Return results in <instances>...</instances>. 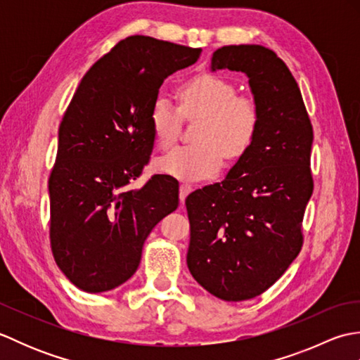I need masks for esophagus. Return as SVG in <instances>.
<instances>
[{
    "instance_id": "34e87169",
    "label": "esophagus",
    "mask_w": 360,
    "mask_h": 360,
    "mask_svg": "<svg viewBox=\"0 0 360 360\" xmlns=\"http://www.w3.org/2000/svg\"><path fill=\"white\" fill-rule=\"evenodd\" d=\"M192 190H193V187L190 184H181V187H179V200H181V202H184L187 195L192 192Z\"/></svg>"
}]
</instances>
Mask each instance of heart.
Wrapping results in <instances>:
<instances>
[{
	"label": "heart",
	"mask_w": 360,
	"mask_h": 360,
	"mask_svg": "<svg viewBox=\"0 0 360 360\" xmlns=\"http://www.w3.org/2000/svg\"><path fill=\"white\" fill-rule=\"evenodd\" d=\"M181 108L187 116H204L195 145L178 147L158 160V167L182 181L215 176L224 158L238 160L254 143L262 124V110L254 97L238 96L233 83L204 74L179 88ZM153 134L162 150L179 137L181 110L167 96H158L150 111Z\"/></svg>",
	"instance_id": "1"
}]
</instances>
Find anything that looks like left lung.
<instances>
[{
    "mask_svg": "<svg viewBox=\"0 0 360 360\" xmlns=\"http://www.w3.org/2000/svg\"><path fill=\"white\" fill-rule=\"evenodd\" d=\"M218 70L248 75L262 124L223 181L187 196V266L212 295L241 302L269 289L302 250L314 134L300 88L274 51L223 46L212 56Z\"/></svg>",
    "mask_w": 360,
    "mask_h": 360,
    "instance_id": "left-lung-1",
    "label": "left lung"
}]
</instances>
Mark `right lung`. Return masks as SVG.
Returning a JSON list of instances; mask_svg holds the SVG:
<instances>
[{
  "label": "right lung",
  "instance_id": "add662e5",
  "mask_svg": "<svg viewBox=\"0 0 360 360\" xmlns=\"http://www.w3.org/2000/svg\"><path fill=\"white\" fill-rule=\"evenodd\" d=\"M200 56V48L127 37L74 93L49 176V236L57 266L85 292H105L131 277L153 227L178 209L173 176L131 186L155 145L150 111L160 85Z\"/></svg>",
  "mask_w": 360,
  "mask_h": 360
}]
</instances>
